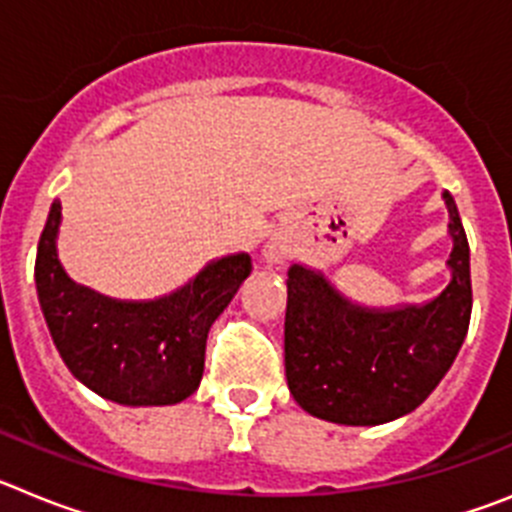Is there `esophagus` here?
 I'll return each mask as SVG.
<instances>
[{"label":"esophagus","instance_id":"34e87169","mask_svg":"<svg viewBox=\"0 0 512 512\" xmlns=\"http://www.w3.org/2000/svg\"><path fill=\"white\" fill-rule=\"evenodd\" d=\"M264 256L271 264H279V261H284V256H287V248H284L282 243H269V246L264 248Z\"/></svg>","mask_w":512,"mask_h":512}]
</instances>
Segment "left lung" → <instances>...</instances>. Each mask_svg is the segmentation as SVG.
<instances>
[{
	"label": "left lung",
	"mask_w": 512,
	"mask_h": 512,
	"mask_svg": "<svg viewBox=\"0 0 512 512\" xmlns=\"http://www.w3.org/2000/svg\"><path fill=\"white\" fill-rule=\"evenodd\" d=\"M451 279L428 302L359 305L323 271H287L284 369L305 413L338 425H382L413 413L438 387L472 318L469 243L449 192Z\"/></svg>",
	"instance_id": "left-lung-1"
}]
</instances>
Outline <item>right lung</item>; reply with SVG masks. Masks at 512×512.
I'll use <instances>...</instances> for the list:
<instances>
[{"label":"right lung","mask_w":512,"mask_h":512,"mask_svg":"<svg viewBox=\"0 0 512 512\" xmlns=\"http://www.w3.org/2000/svg\"><path fill=\"white\" fill-rule=\"evenodd\" d=\"M61 202L40 233L35 287L69 372L104 400L128 408L176 405L197 392L212 323L251 274L243 251L212 259L156 300H117L76 284L58 259Z\"/></svg>","instance_id":"add662e5"}]
</instances>
